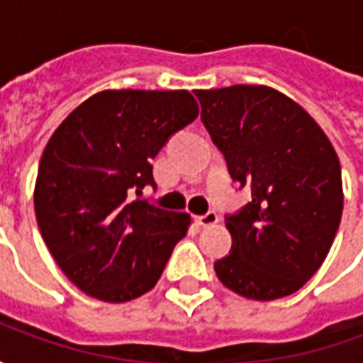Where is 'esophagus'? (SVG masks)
I'll list each match as a JSON object with an SVG mask.
<instances>
[{
	"label": "esophagus",
	"instance_id": "1",
	"mask_svg": "<svg viewBox=\"0 0 363 363\" xmlns=\"http://www.w3.org/2000/svg\"><path fill=\"white\" fill-rule=\"evenodd\" d=\"M220 221V218H218V213L216 212H208L204 213V216H198L196 218V223L198 225H202V228H210V225H216Z\"/></svg>",
	"mask_w": 363,
	"mask_h": 363
}]
</instances>
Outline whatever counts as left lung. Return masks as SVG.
I'll use <instances>...</instances> for the list:
<instances>
[{"label": "left lung", "instance_id": "1", "mask_svg": "<svg viewBox=\"0 0 363 363\" xmlns=\"http://www.w3.org/2000/svg\"><path fill=\"white\" fill-rule=\"evenodd\" d=\"M231 177L252 200L225 225L233 251L213 268L247 299L291 296L327 259L344 206L340 161L323 128L267 85L194 91Z\"/></svg>", "mask_w": 363, "mask_h": 363}]
</instances>
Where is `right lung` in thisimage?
I'll use <instances>...</instances> for the list:
<instances>
[{"mask_svg": "<svg viewBox=\"0 0 363 363\" xmlns=\"http://www.w3.org/2000/svg\"><path fill=\"white\" fill-rule=\"evenodd\" d=\"M198 112L184 89H104L52 134L36 174V221L54 260L83 294L126 303L157 284L192 220L130 200V192L155 184L151 161Z\"/></svg>", "mask_w": 363, "mask_h": 363, "instance_id": "add662e5", "label": "right lung"}]
</instances>
